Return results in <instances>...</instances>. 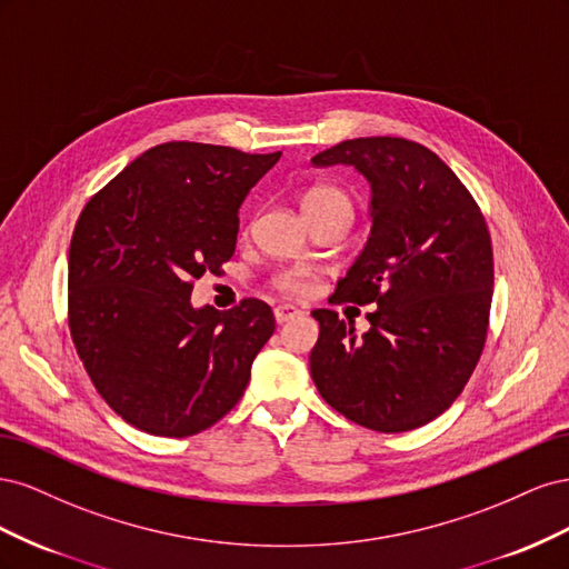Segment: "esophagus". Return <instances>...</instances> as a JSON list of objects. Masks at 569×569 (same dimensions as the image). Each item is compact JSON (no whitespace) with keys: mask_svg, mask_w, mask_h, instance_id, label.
I'll list each match as a JSON object with an SVG mask.
<instances>
[{"mask_svg":"<svg viewBox=\"0 0 569 569\" xmlns=\"http://www.w3.org/2000/svg\"><path fill=\"white\" fill-rule=\"evenodd\" d=\"M301 311L297 306H289V303H280V306H274V320H278L280 325L282 322H289L291 318H297Z\"/></svg>","mask_w":569,"mask_h":569,"instance_id":"obj_1","label":"esophagus"}]
</instances>
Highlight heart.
Returning <instances> with one entry per match:
<instances>
[{"mask_svg": "<svg viewBox=\"0 0 569 569\" xmlns=\"http://www.w3.org/2000/svg\"><path fill=\"white\" fill-rule=\"evenodd\" d=\"M301 209L306 216H313L320 211H330V209H347L351 211V199L343 189L335 187V184H313L308 187L303 197H301ZM274 287L284 295L291 297H303L311 291L313 287V272L306 268H291V270H282L274 274Z\"/></svg>", "mask_w": 569, "mask_h": 569, "instance_id": "1", "label": "heart"}]
</instances>
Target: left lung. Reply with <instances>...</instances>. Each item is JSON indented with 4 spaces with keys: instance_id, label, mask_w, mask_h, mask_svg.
I'll return each mask as SVG.
<instances>
[{
    "instance_id": "1",
    "label": "left lung",
    "mask_w": 569,
    "mask_h": 569,
    "mask_svg": "<svg viewBox=\"0 0 569 569\" xmlns=\"http://www.w3.org/2000/svg\"><path fill=\"white\" fill-rule=\"evenodd\" d=\"M353 166L372 189V232L335 303H377L356 337L337 311L311 316L320 335L311 377L343 418L396 435L449 408L472 377L489 330L493 251L487 220L435 151L403 137H358L313 157Z\"/></svg>"
}]
</instances>
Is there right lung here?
<instances>
[{
	"label": "right lung",
	"instance_id": "obj_1",
	"mask_svg": "<svg viewBox=\"0 0 569 569\" xmlns=\"http://www.w3.org/2000/svg\"><path fill=\"white\" fill-rule=\"evenodd\" d=\"M282 151L166 142L84 203L68 249V327L94 389L128 425L182 439L237 406L274 332L261 299L192 308L237 244L239 206Z\"/></svg>",
	"mask_w": 569,
	"mask_h": 569
}]
</instances>
